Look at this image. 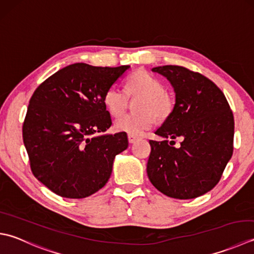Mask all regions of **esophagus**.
I'll list each match as a JSON object with an SVG mask.
<instances>
[{"label": "esophagus", "mask_w": 254, "mask_h": 254, "mask_svg": "<svg viewBox=\"0 0 254 254\" xmlns=\"http://www.w3.org/2000/svg\"><path fill=\"white\" fill-rule=\"evenodd\" d=\"M127 140H128V143L132 144V143H134V142L137 140V137L134 136V135H127Z\"/></svg>", "instance_id": "1"}]
</instances>
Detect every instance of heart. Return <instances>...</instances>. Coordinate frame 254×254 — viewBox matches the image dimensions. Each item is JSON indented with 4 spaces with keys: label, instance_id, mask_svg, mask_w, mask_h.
Masks as SVG:
<instances>
[{
    "label": "heart",
    "instance_id": "heart-1",
    "mask_svg": "<svg viewBox=\"0 0 254 254\" xmlns=\"http://www.w3.org/2000/svg\"><path fill=\"white\" fill-rule=\"evenodd\" d=\"M124 89L117 86L109 87L103 96V103L109 113L120 117L126 112L128 97L138 98L135 102L137 112L128 113L119 118L114 127L128 135H141L158 120H165L175 107L174 94L164 88L161 78L144 69L134 71L127 77Z\"/></svg>",
    "mask_w": 254,
    "mask_h": 254
}]
</instances>
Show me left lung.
I'll return each instance as SVG.
<instances>
[{
    "instance_id": "left-lung-1",
    "label": "left lung",
    "mask_w": 254,
    "mask_h": 254,
    "mask_svg": "<svg viewBox=\"0 0 254 254\" xmlns=\"http://www.w3.org/2000/svg\"><path fill=\"white\" fill-rule=\"evenodd\" d=\"M152 70L170 80L176 102L155 132L166 140L150 141L148 180L168 197H199L219 183L232 156L235 120L230 106L220 89L199 72L173 64ZM168 137H181V146L174 148Z\"/></svg>"
}]
</instances>
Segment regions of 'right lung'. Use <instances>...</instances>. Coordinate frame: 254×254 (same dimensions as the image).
Returning a JSON list of instances; mask_svg holds the SVG:
<instances>
[{
	"label": "right lung",
	"instance_id": "right-lung-1",
	"mask_svg": "<svg viewBox=\"0 0 254 254\" xmlns=\"http://www.w3.org/2000/svg\"><path fill=\"white\" fill-rule=\"evenodd\" d=\"M130 66L78 63L52 74L34 91L23 123L32 173L57 195L86 198L106 185L127 133L94 135L111 127L103 96Z\"/></svg>",
	"mask_w": 254,
	"mask_h": 254
}]
</instances>
